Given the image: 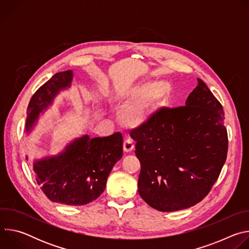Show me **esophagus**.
I'll use <instances>...</instances> for the list:
<instances>
[{
    "instance_id": "esophagus-1",
    "label": "esophagus",
    "mask_w": 249,
    "mask_h": 249,
    "mask_svg": "<svg viewBox=\"0 0 249 249\" xmlns=\"http://www.w3.org/2000/svg\"><path fill=\"white\" fill-rule=\"evenodd\" d=\"M123 149L125 153H131L134 150V143L132 139H126L123 143Z\"/></svg>"
}]
</instances>
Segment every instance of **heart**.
Returning <instances> with one entry per match:
<instances>
[{"label": "heart", "instance_id": "1", "mask_svg": "<svg viewBox=\"0 0 249 249\" xmlns=\"http://www.w3.org/2000/svg\"><path fill=\"white\" fill-rule=\"evenodd\" d=\"M134 92H138L137 89ZM170 92V86L166 82H159L148 88L140 96L130 102L123 113L124 122L137 127L147 121L150 116V106L162 101Z\"/></svg>", "mask_w": 249, "mask_h": 249}]
</instances>
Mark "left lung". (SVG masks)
<instances>
[{"label":"left lung","instance_id":"obj_1","mask_svg":"<svg viewBox=\"0 0 249 249\" xmlns=\"http://www.w3.org/2000/svg\"><path fill=\"white\" fill-rule=\"evenodd\" d=\"M224 119L222 104L198 79L185 106L160 108L130 132L141 162L138 190L148 205L173 212L208 195L227 160Z\"/></svg>","mask_w":249,"mask_h":249}]
</instances>
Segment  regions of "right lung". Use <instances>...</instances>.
Returning a JSON list of instances; mask_svg holds the SVG:
<instances>
[{"label":"right lung","mask_w":249,"mask_h":249,"mask_svg":"<svg viewBox=\"0 0 249 249\" xmlns=\"http://www.w3.org/2000/svg\"><path fill=\"white\" fill-rule=\"evenodd\" d=\"M72 80V70L60 72L35 91L26 110V133L31 132L56 95L71 88ZM122 156L123 137L120 132L103 138L84 135L71 142L57 156L35 160L33 172L49 200L82 206L101 195L112 167Z\"/></svg>","instance_id":"add662e5"}]
</instances>
